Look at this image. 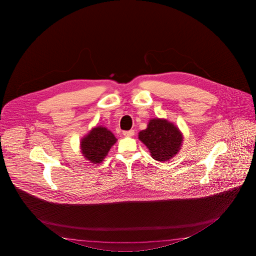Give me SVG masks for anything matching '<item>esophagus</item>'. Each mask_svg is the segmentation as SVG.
<instances>
[{
  "instance_id": "1",
  "label": "esophagus",
  "mask_w": 256,
  "mask_h": 256,
  "mask_svg": "<svg viewBox=\"0 0 256 256\" xmlns=\"http://www.w3.org/2000/svg\"><path fill=\"white\" fill-rule=\"evenodd\" d=\"M122 134L124 135L126 137H132L134 135V130H124V132H122Z\"/></svg>"
}]
</instances>
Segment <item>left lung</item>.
Wrapping results in <instances>:
<instances>
[{
	"label": "left lung",
	"mask_w": 256,
	"mask_h": 256,
	"mask_svg": "<svg viewBox=\"0 0 256 256\" xmlns=\"http://www.w3.org/2000/svg\"><path fill=\"white\" fill-rule=\"evenodd\" d=\"M139 139L148 148L152 158L158 161L173 158L182 143V135L178 127L160 118L150 120L147 129L140 132Z\"/></svg>",
	"instance_id": "8db88e82"
}]
</instances>
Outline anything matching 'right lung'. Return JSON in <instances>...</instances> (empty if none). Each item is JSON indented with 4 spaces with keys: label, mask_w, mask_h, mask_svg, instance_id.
Wrapping results in <instances>:
<instances>
[{
    "label": "right lung",
    "mask_w": 256,
    "mask_h": 256,
    "mask_svg": "<svg viewBox=\"0 0 256 256\" xmlns=\"http://www.w3.org/2000/svg\"><path fill=\"white\" fill-rule=\"evenodd\" d=\"M116 140L114 135L106 127L98 126L80 140L82 153L91 163H101Z\"/></svg>",
    "instance_id": "obj_1"
}]
</instances>
